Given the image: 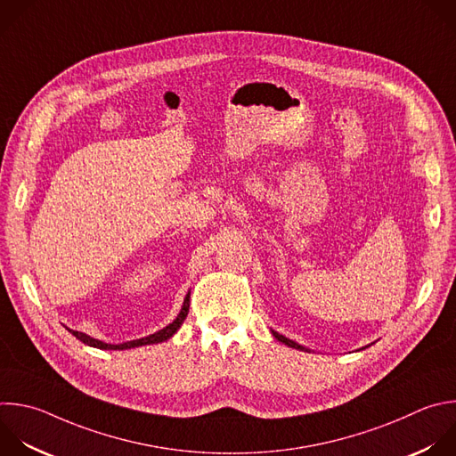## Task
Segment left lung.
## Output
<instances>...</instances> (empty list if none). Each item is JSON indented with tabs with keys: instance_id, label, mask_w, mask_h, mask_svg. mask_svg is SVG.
I'll return each mask as SVG.
<instances>
[{
	"instance_id": "1",
	"label": "left lung",
	"mask_w": 456,
	"mask_h": 456,
	"mask_svg": "<svg viewBox=\"0 0 456 456\" xmlns=\"http://www.w3.org/2000/svg\"><path fill=\"white\" fill-rule=\"evenodd\" d=\"M272 335L275 337V340L282 342V344H284V346H288V347H293V349H298V351H306V347L298 346L297 342H293V340H289V338H286V337H282V335H279V333H275V331H272Z\"/></svg>"
}]
</instances>
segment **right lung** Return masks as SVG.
<instances>
[{"label":"right lung","instance_id":"right-lung-1","mask_svg":"<svg viewBox=\"0 0 456 456\" xmlns=\"http://www.w3.org/2000/svg\"><path fill=\"white\" fill-rule=\"evenodd\" d=\"M188 312H190V291H188V295H186V298H184V305H183V308H181L177 319H175L172 324H168L167 328L159 330V331L154 333V335H148V337H144V338L130 340V342L118 344V346H114V344H105V342L96 340V338H93V337H89V335H86V333H80V331H73V330H69V331H71L73 337H77V338H78L82 344H86V346H91V347H96V349H103V351H123V349H132V347L150 346V344H161V342H165V340H170V338L177 333V330L183 326V322L186 321Z\"/></svg>","mask_w":456,"mask_h":456}]
</instances>
